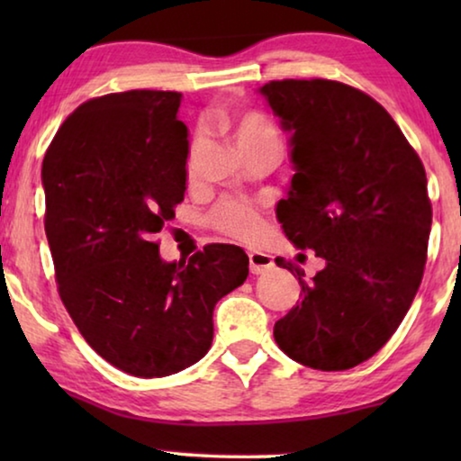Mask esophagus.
I'll return each mask as SVG.
<instances>
[{
	"mask_svg": "<svg viewBox=\"0 0 461 461\" xmlns=\"http://www.w3.org/2000/svg\"><path fill=\"white\" fill-rule=\"evenodd\" d=\"M249 270L251 275H264L268 270H273L275 260L270 254H264V251H249Z\"/></svg>",
	"mask_w": 461,
	"mask_h": 461,
	"instance_id": "obj_1",
	"label": "esophagus"
}]
</instances>
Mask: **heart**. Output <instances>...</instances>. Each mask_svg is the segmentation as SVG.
Listing matches in <instances>:
<instances>
[{
    "instance_id": "1",
    "label": "heart",
    "mask_w": 461,
    "mask_h": 461,
    "mask_svg": "<svg viewBox=\"0 0 461 461\" xmlns=\"http://www.w3.org/2000/svg\"><path fill=\"white\" fill-rule=\"evenodd\" d=\"M226 130L232 138V142L237 144V149L241 153H249V150H281V131L276 128L273 119L264 115L260 111H248L241 115L226 117L224 119ZM201 138H197L188 155V163L194 161V157L199 153ZM213 224L220 232L224 235L241 239V241H249V239L258 237V232L262 229L260 212L256 210L251 203L245 201H224L213 213Z\"/></svg>"
}]
</instances>
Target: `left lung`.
<instances>
[{
    "label": "left lung",
    "mask_w": 461,
    "mask_h": 461,
    "mask_svg": "<svg viewBox=\"0 0 461 461\" xmlns=\"http://www.w3.org/2000/svg\"><path fill=\"white\" fill-rule=\"evenodd\" d=\"M289 131L294 178L276 218L289 241L314 249L325 268L302 302L275 323L289 358L344 371L374 357L405 319L424 276L432 205L420 157L367 94L330 79L260 87Z\"/></svg>",
    "instance_id": "left-lung-1"
}]
</instances>
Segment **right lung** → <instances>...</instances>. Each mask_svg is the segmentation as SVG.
I'll use <instances>...</instances> for the list:
<instances>
[{"instance_id": "obj_1", "label": "right lung", "mask_w": 461, "mask_h": 461, "mask_svg": "<svg viewBox=\"0 0 461 461\" xmlns=\"http://www.w3.org/2000/svg\"><path fill=\"white\" fill-rule=\"evenodd\" d=\"M180 100L161 90L87 100L56 131L41 166L62 304L104 361L136 377L172 375L203 358L213 306L249 273L237 245L166 262L153 241L186 191Z\"/></svg>"}]
</instances>
